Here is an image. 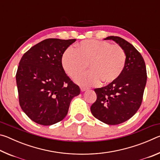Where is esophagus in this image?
<instances>
[{
	"label": "esophagus",
	"mask_w": 160,
	"mask_h": 160,
	"mask_svg": "<svg viewBox=\"0 0 160 160\" xmlns=\"http://www.w3.org/2000/svg\"><path fill=\"white\" fill-rule=\"evenodd\" d=\"M80 90H81V92H84L86 90V88H84V87H80Z\"/></svg>",
	"instance_id": "1"
}]
</instances>
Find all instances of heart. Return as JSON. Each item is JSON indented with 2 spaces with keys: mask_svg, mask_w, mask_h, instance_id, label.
<instances>
[{
  "mask_svg": "<svg viewBox=\"0 0 160 160\" xmlns=\"http://www.w3.org/2000/svg\"><path fill=\"white\" fill-rule=\"evenodd\" d=\"M126 55L123 48L110 42L96 39L84 40L75 50L68 48L62 56L65 72L74 78L83 72L89 64L91 71L77 77L75 81L83 85H94L102 82H114L122 73Z\"/></svg>",
  "mask_w": 160,
  "mask_h": 160,
  "instance_id": "1",
  "label": "heart"
}]
</instances>
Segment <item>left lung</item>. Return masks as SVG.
<instances>
[{
    "label": "left lung",
    "instance_id": "obj_1",
    "mask_svg": "<svg viewBox=\"0 0 160 160\" xmlns=\"http://www.w3.org/2000/svg\"><path fill=\"white\" fill-rule=\"evenodd\" d=\"M104 39H112L123 48L126 55V65L116 81L94 89L97 100L90 110L94 117L103 123L117 125L131 118L141 105L147 71L142 55L128 42L114 36Z\"/></svg>",
    "mask_w": 160,
    "mask_h": 160
}]
</instances>
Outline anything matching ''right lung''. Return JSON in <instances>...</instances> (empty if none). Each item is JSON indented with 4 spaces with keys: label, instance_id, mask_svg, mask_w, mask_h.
<instances>
[{
    "label": "right lung",
    "instance_id": "add662e5",
    "mask_svg": "<svg viewBox=\"0 0 160 160\" xmlns=\"http://www.w3.org/2000/svg\"><path fill=\"white\" fill-rule=\"evenodd\" d=\"M76 39H47L29 49L19 63L16 82L19 102L38 124L53 125L63 120L72 99L80 93L62 66V56Z\"/></svg>",
    "mask_w": 160,
    "mask_h": 160
}]
</instances>
